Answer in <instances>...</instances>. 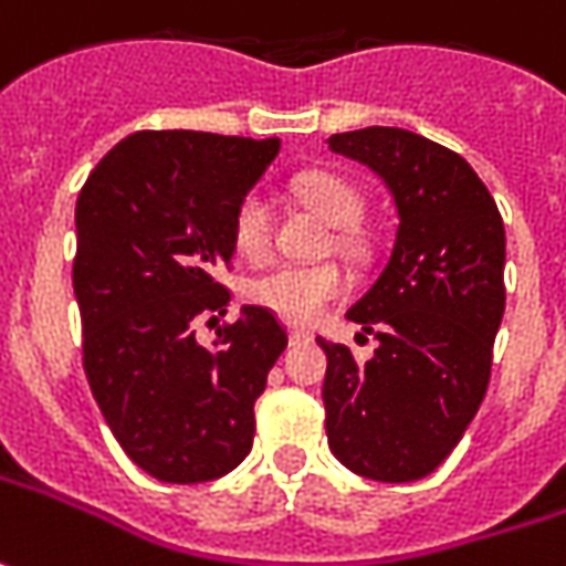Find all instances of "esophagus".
Returning <instances> with one entry per match:
<instances>
[{
	"instance_id": "esophagus-1",
	"label": "esophagus",
	"mask_w": 566,
	"mask_h": 566,
	"mask_svg": "<svg viewBox=\"0 0 566 566\" xmlns=\"http://www.w3.org/2000/svg\"><path fill=\"white\" fill-rule=\"evenodd\" d=\"M313 335L310 332H303V328H287V342L291 344H303V342H310Z\"/></svg>"
}]
</instances>
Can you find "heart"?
I'll use <instances>...</instances> for the list:
<instances>
[{
    "instance_id": "1",
    "label": "heart",
    "mask_w": 566,
    "mask_h": 566,
    "mask_svg": "<svg viewBox=\"0 0 566 566\" xmlns=\"http://www.w3.org/2000/svg\"><path fill=\"white\" fill-rule=\"evenodd\" d=\"M294 190L301 193L303 203L313 206L322 219L338 228L354 224L363 212V197L357 193V187L332 171H306L297 178ZM231 241L247 260L269 256L275 241V216L265 193L253 190L241 200L231 222ZM344 291H347V275L335 263H282L253 279L247 287V297L275 313L279 319L306 325L319 319Z\"/></svg>"
}]
</instances>
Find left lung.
I'll use <instances>...</instances> for the list:
<instances>
[{
  "mask_svg": "<svg viewBox=\"0 0 566 566\" xmlns=\"http://www.w3.org/2000/svg\"><path fill=\"white\" fill-rule=\"evenodd\" d=\"M328 149L379 175L398 231L376 284L347 310L379 347L316 338L328 357V448L357 476L413 482L463 439L492 376L504 316V222L470 163L403 127L332 134Z\"/></svg>",
  "mask_w": 566,
  "mask_h": 566,
  "instance_id": "1",
  "label": "left lung"
}]
</instances>
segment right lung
I'll return each instance as SVG.
<instances>
[{
    "mask_svg": "<svg viewBox=\"0 0 566 566\" xmlns=\"http://www.w3.org/2000/svg\"><path fill=\"white\" fill-rule=\"evenodd\" d=\"M282 144L203 130H137L81 187L74 297L90 391L125 454L163 482L231 473L253 444V403L287 347L244 306L197 342L193 319L231 301V222Z\"/></svg>",
    "mask_w": 566,
    "mask_h": 566,
    "instance_id": "right-lung-1",
    "label": "right lung"
}]
</instances>
